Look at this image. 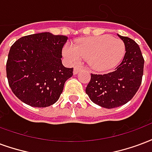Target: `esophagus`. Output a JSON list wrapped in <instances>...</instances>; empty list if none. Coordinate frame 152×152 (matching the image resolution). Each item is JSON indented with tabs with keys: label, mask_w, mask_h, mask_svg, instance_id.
I'll return each mask as SVG.
<instances>
[{
	"label": "esophagus",
	"mask_w": 152,
	"mask_h": 152,
	"mask_svg": "<svg viewBox=\"0 0 152 152\" xmlns=\"http://www.w3.org/2000/svg\"><path fill=\"white\" fill-rule=\"evenodd\" d=\"M80 69H81V68H80V67H75V68H74V71H73V73H74V75H76V74H77V73L79 72L80 71Z\"/></svg>",
	"instance_id": "obj_1"
}]
</instances>
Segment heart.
I'll list each match as a JSON object with an SVG mask.
<instances>
[{
	"instance_id": "b5f03b06",
	"label": "heart",
	"mask_w": 152,
	"mask_h": 152,
	"mask_svg": "<svg viewBox=\"0 0 152 152\" xmlns=\"http://www.w3.org/2000/svg\"><path fill=\"white\" fill-rule=\"evenodd\" d=\"M64 56L72 62L88 59L91 67L98 71L109 70L119 63L125 53L124 42L109 35L90 37L65 47Z\"/></svg>"
}]
</instances>
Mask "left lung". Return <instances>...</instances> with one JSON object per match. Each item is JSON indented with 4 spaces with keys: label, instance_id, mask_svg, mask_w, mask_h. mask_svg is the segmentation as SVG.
<instances>
[{
    "label": "left lung",
    "instance_id": "left-lung-1",
    "mask_svg": "<svg viewBox=\"0 0 152 152\" xmlns=\"http://www.w3.org/2000/svg\"><path fill=\"white\" fill-rule=\"evenodd\" d=\"M125 44L126 53L115 70L106 74H91L85 92L93 103L106 109L126 104L142 83L144 59L133 39L118 34Z\"/></svg>",
    "mask_w": 152,
    "mask_h": 152
}]
</instances>
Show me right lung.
Returning <instances> with one entry per match:
<instances>
[{"label":"right lung","mask_w":152,"mask_h":152,"mask_svg":"<svg viewBox=\"0 0 152 152\" xmlns=\"http://www.w3.org/2000/svg\"><path fill=\"white\" fill-rule=\"evenodd\" d=\"M64 35L49 32L18 39L10 48L6 75L14 95L33 107H48L61 95L64 83L73 75V67L62 64Z\"/></svg>","instance_id":"right-lung-1"}]
</instances>
